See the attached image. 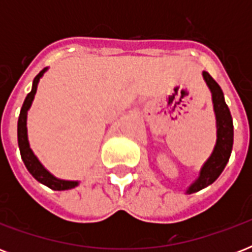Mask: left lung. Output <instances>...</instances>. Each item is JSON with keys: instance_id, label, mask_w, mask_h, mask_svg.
Segmentation results:
<instances>
[{"instance_id": "obj_1", "label": "left lung", "mask_w": 252, "mask_h": 252, "mask_svg": "<svg viewBox=\"0 0 252 252\" xmlns=\"http://www.w3.org/2000/svg\"><path fill=\"white\" fill-rule=\"evenodd\" d=\"M203 78L211 90L213 111L216 116V144L212 150L211 156L203 163L200 168L199 175L186 189V193H195L203 188L211 186L229 162L231 150H233V140H234V126L231 119L230 110L227 107L223 93L220 85L216 82L208 72H203Z\"/></svg>"}]
</instances>
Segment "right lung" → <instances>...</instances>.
<instances>
[{"label": "right lung", "instance_id": "obj_1", "mask_svg": "<svg viewBox=\"0 0 252 252\" xmlns=\"http://www.w3.org/2000/svg\"><path fill=\"white\" fill-rule=\"evenodd\" d=\"M47 70H48V68H44L33 78L32 89L27 94L25 102H23V106L21 108V114H19V119H18V146H19V150H21L22 161H23L25 166L30 171V174L39 183L44 184V186L49 187L51 189H55V191H65V189H72V188L77 187L80 184V180L60 179V178L53 175L52 172H49L31 149L29 134H27V114H29V110L31 108V104H32L35 94H36L39 81H40L41 77L44 76V73Z\"/></svg>", "mask_w": 252, "mask_h": 252}]
</instances>
